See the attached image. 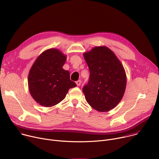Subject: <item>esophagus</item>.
Here are the masks:
<instances>
[{
	"instance_id": "1",
	"label": "esophagus",
	"mask_w": 159,
	"mask_h": 159,
	"mask_svg": "<svg viewBox=\"0 0 159 159\" xmlns=\"http://www.w3.org/2000/svg\"><path fill=\"white\" fill-rule=\"evenodd\" d=\"M76 84H77V86H80V84H81V80H79L76 81Z\"/></svg>"
}]
</instances>
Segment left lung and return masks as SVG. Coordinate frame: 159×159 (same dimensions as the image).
<instances>
[{
    "mask_svg": "<svg viewBox=\"0 0 159 159\" xmlns=\"http://www.w3.org/2000/svg\"><path fill=\"white\" fill-rule=\"evenodd\" d=\"M89 70V79L82 91L87 102L96 110L108 111L121 101L126 87L124 68L114 52L106 46L93 48L84 54Z\"/></svg>",
    "mask_w": 159,
    "mask_h": 159,
    "instance_id": "obj_1",
    "label": "left lung"
}]
</instances>
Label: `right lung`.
Here are the masks:
<instances>
[{
	"label": "right lung",
	"mask_w": 159,
	"mask_h": 159,
	"mask_svg": "<svg viewBox=\"0 0 159 159\" xmlns=\"http://www.w3.org/2000/svg\"><path fill=\"white\" fill-rule=\"evenodd\" d=\"M66 56L60 50L43 52L33 64L28 74L30 93L39 105L51 107L61 102L68 90L76 84L70 79V73L63 66Z\"/></svg>",
	"instance_id": "add662e5"
}]
</instances>
